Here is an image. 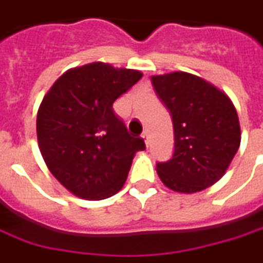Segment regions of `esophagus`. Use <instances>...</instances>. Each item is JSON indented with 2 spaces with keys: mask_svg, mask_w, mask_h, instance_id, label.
I'll return each mask as SVG.
<instances>
[{
  "mask_svg": "<svg viewBox=\"0 0 263 263\" xmlns=\"http://www.w3.org/2000/svg\"><path fill=\"white\" fill-rule=\"evenodd\" d=\"M142 137H143V140H144V143L149 146V133H147V132H143Z\"/></svg>",
  "mask_w": 263,
  "mask_h": 263,
  "instance_id": "obj_1",
  "label": "esophagus"
}]
</instances>
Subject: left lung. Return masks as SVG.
Returning a JSON list of instances; mask_svg holds the SVG:
<instances>
[{"label":"left lung","instance_id":"1","mask_svg":"<svg viewBox=\"0 0 263 263\" xmlns=\"http://www.w3.org/2000/svg\"><path fill=\"white\" fill-rule=\"evenodd\" d=\"M152 83L173 120L175 152L156 164L169 189L195 193L225 175L240 144L236 108L223 91L193 74L153 76Z\"/></svg>","mask_w":263,"mask_h":263}]
</instances>
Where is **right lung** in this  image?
Masks as SVG:
<instances>
[{
  "mask_svg": "<svg viewBox=\"0 0 263 263\" xmlns=\"http://www.w3.org/2000/svg\"><path fill=\"white\" fill-rule=\"evenodd\" d=\"M143 74L91 63L71 68L37 113L38 147L52 176L76 196L101 200L123 187L136 152L146 149L113 110Z\"/></svg>",
  "mask_w": 263,
  "mask_h": 263,
  "instance_id": "1",
  "label": "right lung"
}]
</instances>
